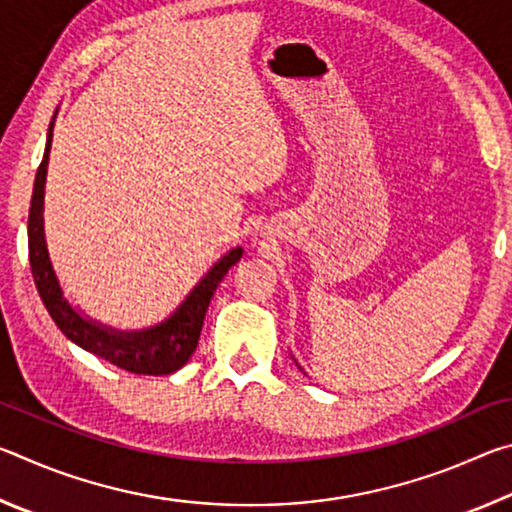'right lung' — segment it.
I'll return each mask as SVG.
<instances>
[{"mask_svg":"<svg viewBox=\"0 0 512 512\" xmlns=\"http://www.w3.org/2000/svg\"><path fill=\"white\" fill-rule=\"evenodd\" d=\"M51 128L47 135V149L45 158H42L36 185H33L31 207H29V262L33 282H36L38 293L49 316L54 318L60 332H63L69 341L81 345L97 357L106 359L108 363L117 368H124L135 375H171L185 366L192 357L198 339H201V329L205 320V311L210 307V300L214 296L216 287H219L223 275L235 266L244 250L235 248L228 255L214 264V268L207 273L201 284L189 293V298L176 309L169 320L162 325L144 329V332H112V329L101 327L92 320L83 318L79 311H74L72 305L65 300L63 289L56 280L54 268L49 262L47 244H45V225H42V207H45V180H47V164H49V151H51Z\"/></svg>","mask_w":512,"mask_h":512,"instance_id":"right-lung-1","label":"right lung"}]
</instances>
